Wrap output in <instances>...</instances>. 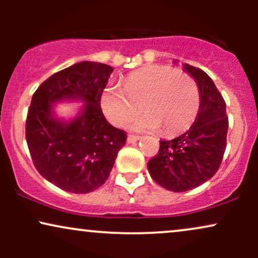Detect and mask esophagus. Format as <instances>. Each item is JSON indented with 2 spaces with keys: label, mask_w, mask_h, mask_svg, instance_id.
<instances>
[{
  "label": "esophagus",
  "mask_w": 258,
  "mask_h": 258,
  "mask_svg": "<svg viewBox=\"0 0 258 258\" xmlns=\"http://www.w3.org/2000/svg\"><path fill=\"white\" fill-rule=\"evenodd\" d=\"M139 139H141V137H139V136L130 135L128 137H127V142H128V143H135V142L139 141Z\"/></svg>",
  "instance_id": "1"
}]
</instances>
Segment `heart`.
<instances>
[{"instance_id":"b5f03b06","label":"heart","mask_w":258,"mask_h":258,"mask_svg":"<svg viewBox=\"0 0 258 258\" xmlns=\"http://www.w3.org/2000/svg\"><path fill=\"white\" fill-rule=\"evenodd\" d=\"M200 91L189 74L167 65H148L127 75L123 88L110 85L104 88L100 105L106 119L121 127L141 112L132 122L137 132L159 131L166 137L185 131L200 109Z\"/></svg>"}]
</instances>
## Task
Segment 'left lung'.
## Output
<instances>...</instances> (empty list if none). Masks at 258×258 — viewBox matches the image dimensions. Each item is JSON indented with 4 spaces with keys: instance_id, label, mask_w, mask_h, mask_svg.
Listing matches in <instances>:
<instances>
[{
    "instance_id": "obj_1",
    "label": "left lung",
    "mask_w": 258,
    "mask_h": 258,
    "mask_svg": "<svg viewBox=\"0 0 258 258\" xmlns=\"http://www.w3.org/2000/svg\"><path fill=\"white\" fill-rule=\"evenodd\" d=\"M197 81L200 109L188 131L171 141H160L158 154L148 161L150 176L171 191L197 188L215 176L227 147L226 102L212 79L199 68L183 65Z\"/></svg>"
}]
</instances>
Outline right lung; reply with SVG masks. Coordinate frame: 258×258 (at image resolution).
Listing matches in <instances>:
<instances>
[{
  "label": "right lung",
  "instance_id": "1",
  "mask_svg": "<svg viewBox=\"0 0 258 258\" xmlns=\"http://www.w3.org/2000/svg\"><path fill=\"white\" fill-rule=\"evenodd\" d=\"M112 68L80 61L53 74L31 99L25 137L38 173L58 188L86 194L105 183L126 132L111 126L100 108V97ZM81 100L85 105L68 123L54 116L52 104Z\"/></svg>",
  "mask_w": 258,
  "mask_h": 258
}]
</instances>
